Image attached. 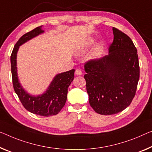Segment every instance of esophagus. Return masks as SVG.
<instances>
[{
  "label": "esophagus",
  "instance_id": "34e87169",
  "mask_svg": "<svg viewBox=\"0 0 152 152\" xmlns=\"http://www.w3.org/2000/svg\"><path fill=\"white\" fill-rule=\"evenodd\" d=\"M75 75H81L82 72H81L80 69H77L75 72Z\"/></svg>",
  "mask_w": 152,
  "mask_h": 152
}]
</instances>
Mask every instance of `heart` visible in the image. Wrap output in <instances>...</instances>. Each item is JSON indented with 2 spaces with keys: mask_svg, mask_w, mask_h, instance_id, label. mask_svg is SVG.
Listing matches in <instances>:
<instances>
[{
  "mask_svg": "<svg viewBox=\"0 0 152 152\" xmlns=\"http://www.w3.org/2000/svg\"><path fill=\"white\" fill-rule=\"evenodd\" d=\"M93 43H94V40H92V39H90V40L88 41L87 42V43L86 44V45H84L83 48L79 51V53H82L83 52H85L86 48H88V47L90 45H92ZM102 50H103V45H102V43L98 44L97 45H96L92 52H91L89 56H88V58L91 60H93L99 58V56L101 55V53L102 52Z\"/></svg>",
  "mask_w": 152,
  "mask_h": 152,
  "instance_id": "obj_1",
  "label": "heart"
}]
</instances>
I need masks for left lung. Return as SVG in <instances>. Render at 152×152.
Wrapping results in <instances>:
<instances>
[{"label":"left lung","mask_w":152,"mask_h":152,"mask_svg":"<svg viewBox=\"0 0 152 152\" xmlns=\"http://www.w3.org/2000/svg\"><path fill=\"white\" fill-rule=\"evenodd\" d=\"M113 33L109 54L84 65L90 106L105 115L118 113L130 105L139 79L138 54L131 39L114 27Z\"/></svg>","instance_id":"obj_1"}]
</instances>
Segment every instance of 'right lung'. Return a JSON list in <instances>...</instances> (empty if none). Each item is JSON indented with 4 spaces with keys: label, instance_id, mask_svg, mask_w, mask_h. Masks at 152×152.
I'll list each match as a JSON object with an SVG mask.
<instances>
[{
    "label": "right lung",
    "instance_id": "right-lung-1",
    "mask_svg": "<svg viewBox=\"0 0 152 152\" xmlns=\"http://www.w3.org/2000/svg\"><path fill=\"white\" fill-rule=\"evenodd\" d=\"M42 26L24 34L14 46L11 56V74L14 90L22 105L36 115L49 117L58 114L64 106L67 99L68 88L73 81L75 70L57 74L43 94L33 96L28 94L21 85L17 73V53L20 46L34 37L43 33Z\"/></svg>",
    "mask_w": 152,
    "mask_h": 152
}]
</instances>
